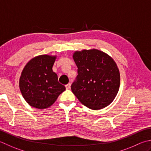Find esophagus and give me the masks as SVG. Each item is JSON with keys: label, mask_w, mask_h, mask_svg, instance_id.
I'll return each mask as SVG.
<instances>
[{"label": "esophagus", "mask_w": 151, "mask_h": 151, "mask_svg": "<svg viewBox=\"0 0 151 151\" xmlns=\"http://www.w3.org/2000/svg\"><path fill=\"white\" fill-rule=\"evenodd\" d=\"M65 88H66V89H70V84L69 83V84H67V85H65Z\"/></svg>", "instance_id": "esophagus-1"}]
</instances>
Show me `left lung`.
I'll return each mask as SVG.
<instances>
[{
    "label": "left lung",
    "instance_id": "left-lung-1",
    "mask_svg": "<svg viewBox=\"0 0 151 151\" xmlns=\"http://www.w3.org/2000/svg\"><path fill=\"white\" fill-rule=\"evenodd\" d=\"M78 67L71 90L82 104L93 110L107 107L119 90L120 75L110 55L97 49L82 50L73 54Z\"/></svg>",
    "mask_w": 151,
    "mask_h": 151
}]
</instances>
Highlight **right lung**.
Listing matches in <instances>:
<instances>
[{
    "label": "right lung",
    "mask_w": 151,
    "mask_h": 151,
    "mask_svg": "<svg viewBox=\"0 0 151 151\" xmlns=\"http://www.w3.org/2000/svg\"><path fill=\"white\" fill-rule=\"evenodd\" d=\"M56 58L46 54L38 55L23 68L19 81V89L26 102L32 107L48 108L65 90L52 70Z\"/></svg>",
    "instance_id": "right-lung-1"
}]
</instances>
